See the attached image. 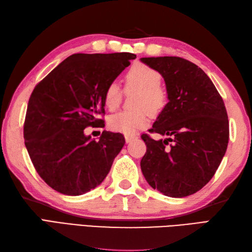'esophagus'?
Listing matches in <instances>:
<instances>
[{
	"instance_id": "34e87169",
	"label": "esophagus",
	"mask_w": 252,
	"mask_h": 252,
	"mask_svg": "<svg viewBox=\"0 0 252 252\" xmlns=\"http://www.w3.org/2000/svg\"><path fill=\"white\" fill-rule=\"evenodd\" d=\"M126 137V142L128 144V143H131L132 140L134 139V136H130V135H126L125 136Z\"/></svg>"
}]
</instances>
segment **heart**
I'll return each mask as SVG.
<instances>
[{"mask_svg": "<svg viewBox=\"0 0 252 252\" xmlns=\"http://www.w3.org/2000/svg\"><path fill=\"white\" fill-rule=\"evenodd\" d=\"M161 75L146 64L133 65L126 75V90L137 91L134 96L133 107L135 110H124L110 117L108 126L113 131L133 135L139 128L148 125L146 112L156 115L164 107L166 92L160 85ZM122 91L117 83L109 84L104 94L105 106L114 110L119 106Z\"/></svg>", "mask_w": 252, "mask_h": 252, "instance_id": "1", "label": "heart"}]
</instances>
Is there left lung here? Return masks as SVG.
I'll use <instances>...</instances> for the list:
<instances>
[{
  "mask_svg": "<svg viewBox=\"0 0 252 252\" xmlns=\"http://www.w3.org/2000/svg\"><path fill=\"white\" fill-rule=\"evenodd\" d=\"M164 78L168 103L151 128L160 135L142 138L147 151L140 161L145 179L171 197L201 190L213 178L229 143L223 99L202 68L179 57L140 58ZM168 141L174 144L166 148Z\"/></svg>",
  "mask_w": 252,
  "mask_h": 252,
  "instance_id": "left-lung-1",
  "label": "left lung"
}]
</instances>
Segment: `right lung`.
<instances>
[{
  "mask_svg": "<svg viewBox=\"0 0 252 252\" xmlns=\"http://www.w3.org/2000/svg\"><path fill=\"white\" fill-rule=\"evenodd\" d=\"M136 56L75 54L34 88L23 136L36 172L52 189L81 195L102 184L126 143L120 133L103 131L98 140L87 126L103 124L104 94Z\"/></svg>",
  "mask_w": 252,
  "mask_h": 252,
  "instance_id": "add662e5",
  "label": "right lung"
}]
</instances>
